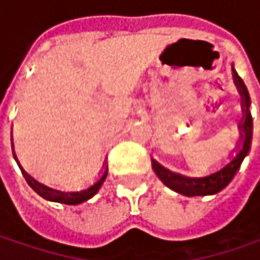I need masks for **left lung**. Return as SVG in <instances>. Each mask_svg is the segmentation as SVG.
<instances>
[{
	"label": "left lung",
	"instance_id": "left-lung-1",
	"mask_svg": "<svg viewBox=\"0 0 260 260\" xmlns=\"http://www.w3.org/2000/svg\"><path fill=\"white\" fill-rule=\"evenodd\" d=\"M233 77H235V83H236L237 89H239V92L242 94L243 112H245L243 122L240 123L242 142H243L242 147H240L236 155L232 158L221 170L207 175V177H202V178H192V177H184L181 174H175V173L168 171L167 168L159 166L158 162L154 161V171H155V174L173 191L187 196V197L211 196V194L221 191L233 180L237 170L240 168L242 161L247 155L249 148H250V141H252V115H250V111H249L250 98H249V93H247V89L245 83H243V80L237 76V73L235 70H233Z\"/></svg>",
	"mask_w": 260,
	"mask_h": 260
}]
</instances>
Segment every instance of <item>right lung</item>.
Returning a JSON list of instances; mask_svg holds the SVG:
<instances>
[{
	"label": "right lung",
	"instance_id": "1",
	"mask_svg": "<svg viewBox=\"0 0 260 260\" xmlns=\"http://www.w3.org/2000/svg\"><path fill=\"white\" fill-rule=\"evenodd\" d=\"M24 177L27 180L28 185L31 187L34 191L37 192L39 196H41L43 199L49 200V202L61 203V204H69V206H76L80 203L86 202L89 199H92L94 194L98 192V190L101 188V185L105 181L106 175H108V167L105 168L103 174L101 175V178L94 180L90 184H87L86 187H77L75 190H57V188H50L47 185H43L39 181H36L34 178H31L30 175L27 174L25 171H23Z\"/></svg>",
	"mask_w": 260,
	"mask_h": 260
}]
</instances>
